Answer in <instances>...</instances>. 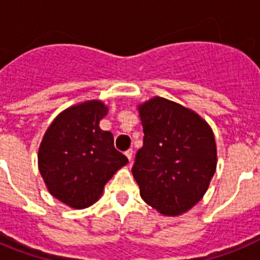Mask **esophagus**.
Listing matches in <instances>:
<instances>
[{"mask_svg":"<svg viewBox=\"0 0 260 260\" xmlns=\"http://www.w3.org/2000/svg\"><path fill=\"white\" fill-rule=\"evenodd\" d=\"M125 155H126V157L128 158V161H132V158H133V150H132V148H128L127 151H125Z\"/></svg>","mask_w":260,"mask_h":260,"instance_id":"34e87169","label":"esophagus"}]
</instances>
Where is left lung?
I'll use <instances>...</instances> for the list:
<instances>
[{"label":"left lung","mask_w":260,"mask_h":260,"mask_svg":"<svg viewBox=\"0 0 260 260\" xmlns=\"http://www.w3.org/2000/svg\"><path fill=\"white\" fill-rule=\"evenodd\" d=\"M143 146L133 164L141 197L162 215H180L207 191L216 171L215 137L207 122L177 103L153 98L139 107Z\"/></svg>","instance_id":"obj_1"}]
</instances>
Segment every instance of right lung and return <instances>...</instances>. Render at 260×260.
<instances>
[{
    "label": "right lung",
    "mask_w": 260,
    "mask_h": 260,
    "mask_svg": "<svg viewBox=\"0 0 260 260\" xmlns=\"http://www.w3.org/2000/svg\"><path fill=\"white\" fill-rule=\"evenodd\" d=\"M102 102L63 110L52 122L39 148V171L54 198L73 208H86L127 157L114 148L113 135L99 127L107 114Z\"/></svg>",
    "instance_id": "1"
}]
</instances>
